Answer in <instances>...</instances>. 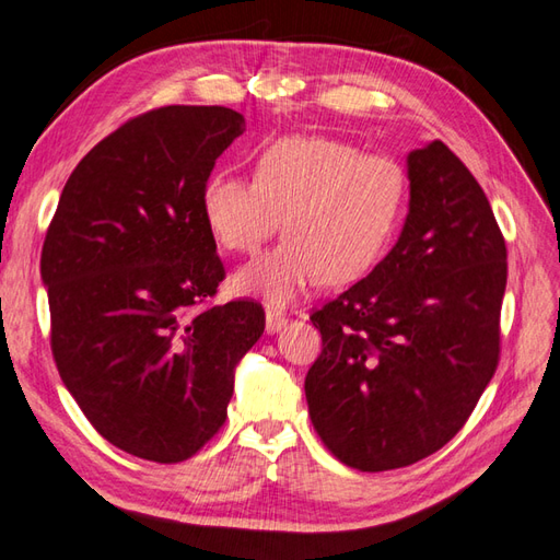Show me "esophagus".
<instances>
[{"label": "esophagus", "mask_w": 560, "mask_h": 560, "mask_svg": "<svg viewBox=\"0 0 560 560\" xmlns=\"http://www.w3.org/2000/svg\"><path fill=\"white\" fill-rule=\"evenodd\" d=\"M284 325H288V318H284L282 313H278L276 308H268V311H266V332H268V335L280 332Z\"/></svg>", "instance_id": "34e87169"}]
</instances>
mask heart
<instances>
[{"label": "heart", "mask_w": 560, "mask_h": 560, "mask_svg": "<svg viewBox=\"0 0 560 560\" xmlns=\"http://www.w3.org/2000/svg\"><path fill=\"white\" fill-rule=\"evenodd\" d=\"M406 175L385 154H359L325 135L268 144L254 180L215 173L201 189V215L228 252L252 254L276 233L278 247L242 266L235 288L284 306L313 282H351L371 268L399 223Z\"/></svg>", "instance_id": "obj_1"}]
</instances>
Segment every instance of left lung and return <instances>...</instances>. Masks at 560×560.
Segmentation results:
<instances>
[{
    "label": "left lung",
    "instance_id": "left-lung-1",
    "mask_svg": "<svg viewBox=\"0 0 560 560\" xmlns=\"http://www.w3.org/2000/svg\"><path fill=\"white\" fill-rule=\"evenodd\" d=\"M408 213L368 278L311 316L313 428L351 468L425 458L466 425L499 363L506 242L472 173L444 142L406 156Z\"/></svg>",
    "mask_w": 560,
    "mask_h": 560
}]
</instances>
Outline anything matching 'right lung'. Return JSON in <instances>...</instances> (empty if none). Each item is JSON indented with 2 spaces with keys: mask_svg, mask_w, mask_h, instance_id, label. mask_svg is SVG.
I'll return each mask as SVG.
<instances>
[{
  "mask_svg": "<svg viewBox=\"0 0 560 560\" xmlns=\"http://www.w3.org/2000/svg\"><path fill=\"white\" fill-rule=\"evenodd\" d=\"M244 130L225 106L128 120L78 163L47 230L39 276L59 375L94 430L138 458L197 454L264 335L254 302L203 306L225 268L201 189Z\"/></svg>",
  "mask_w": 560,
  "mask_h": 560,
  "instance_id": "add662e5",
  "label": "right lung"
}]
</instances>
